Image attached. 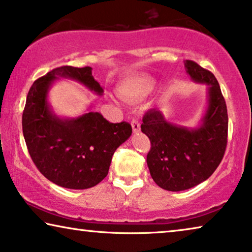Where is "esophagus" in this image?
<instances>
[{"label": "esophagus", "instance_id": "obj_1", "mask_svg": "<svg viewBox=\"0 0 252 252\" xmlns=\"http://www.w3.org/2000/svg\"><path fill=\"white\" fill-rule=\"evenodd\" d=\"M131 126H132V130L134 133H137L140 131V123H139L137 120H132V122H131Z\"/></svg>", "mask_w": 252, "mask_h": 252}]
</instances>
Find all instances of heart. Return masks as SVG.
Segmentation results:
<instances>
[{"label": "heart", "instance_id": "1", "mask_svg": "<svg viewBox=\"0 0 252 252\" xmlns=\"http://www.w3.org/2000/svg\"><path fill=\"white\" fill-rule=\"evenodd\" d=\"M156 81L147 76H134L123 79L118 86L119 95L129 100H140L153 93Z\"/></svg>", "mask_w": 252, "mask_h": 252}]
</instances>
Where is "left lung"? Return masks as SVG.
I'll return each instance as SVG.
<instances>
[{
	"label": "left lung",
	"mask_w": 252,
	"mask_h": 252,
	"mask_svg": "<svg viewBox=\"0 0 252 252\" xmlns=\"http://www.w3.org/2000/svg\"><path fill=\"white\" fill-rule=\"evenodd\" d=\"M187 73L208 86V103L201 125L187 127L167 122L158 108L144 115L141 131L152 147L147 165L155 183L164 190L182 191L204 182L222 162L227 144V110L216 78L187 60Z\"/></svg>",
	"instance_id": "8db88e82"
}]
</instances>
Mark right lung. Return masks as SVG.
I'll use <instances>...</instances> for the list:
<instances>
[{"label":"right lung","instance_id":"1","mask_svg":"<svg viewBox=\"0 0 252 252\" xmlns=\"http://www.w3.org/2000/svg\"><path fill=\"white\" fill-rule=\"evenodd\" d=\"M92 67L60 66L37 79L22 113V132L32 162L45 178L60 187L82 190L107 175L112 156L130 138L127 122L111 123L98 112L60 118L48 104V90L59 78L76 80L97 95L103 88Z\"/></svg>","mask_w":252,"mask_h":252}]
</instances>
